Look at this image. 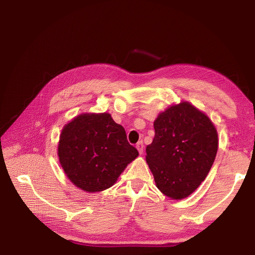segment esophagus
Listing matches in <instances>:
<instances>
[{
	"label": "esophagus",
	"mask_w": 255,
	"mask_h": 255,
	"mask_svg": "<svg viewBox=\"0 0 255 255\" xmlns=\"http://www.w3.org/2000/svg\"><path fill=\"white\" fill-rule=\"evenodd\" d=\"M136 148H137L138 152H139V154H142V153H143V149H144V145H143V142H142V141H139V142H137V144H136Z\"/></svg>",
	"instance_id": "1"
}]
</instances>
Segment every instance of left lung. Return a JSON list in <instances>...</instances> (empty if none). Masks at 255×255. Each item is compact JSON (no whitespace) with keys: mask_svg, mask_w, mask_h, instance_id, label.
<instances>
[{"mask_svg":"<svg viewBox=\"0 0 255 255\" xmlns=\"http://www.w3.org/2000/svg\"><path fill=\"white\" fill-rule=\"evenodd\" d=\"M145 160L156 187L172 200L191 195L210 172L218 133L208 116L187 101L170 105L154 121Z\"/></svg>","mask_w":255,"mask_h":255,"instance_id":"1","label":"left lung"}]
</instances>
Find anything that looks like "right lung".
Instances as JSON below:
<instances>
[{
  "label": "right lung",
  "mask_w": 255,
  "mask_h": 255,
  "mask_svg": "<svg viewBox=\"0 0 255 255\" xmlns=\"http://www.w3.org/2000/svg\"><path fill=\"white\" fill-rule=\"evenodd\" d=\"M61 168L76 187L98 192L112 187L138 151L109 113L76 116L61 129L57 146Z\"/></svg>",
  "instance_id": "obj_1"
}]
</instances>
